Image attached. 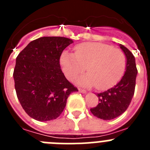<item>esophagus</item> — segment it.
<instances>
[{
    "label": "esophagus",
    "instance_id": "1",
    "mask_svg": "<svg viewBox=\"0 0 150 150\" xmlns=\"http://www.w3.org/2000/svg\"><path fill=\"white\" fill-rule=\"evenodd\" d=\"M79 92H81V93H83V94L86 93V91L85 89H82V88H79Z\"/></svg>",
    "mask_w": 150,
    "mask_h": 150
}]
</instances>
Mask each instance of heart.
Returning a JSON list of instances; mask_svg holds the SVG:
<instances>
[{
	"label": "heart",
	"mask_w": 150,
	"mask_h": 150,
	"mask_svg": "<svg viewBox=\"0 0 150 150\" xmlns=\"http://www.w3.org/2000/svg\"><path fill=\"white\" fill-rule=\"evenodd\" d=\"M60 63L69 79L79 76L77 83L83 86H93L98 90L112 87L120 81L126 67L125 55L120 49L100 43H85L75 47V53L62 52Z\"/></svg>",
	"instance_id": "b5f03b06"
}]
</instances>
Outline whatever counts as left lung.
I'll list each match as a JSON object with an SVG mask.
<instances>
[{
    "label": "left lung",
    "mask_w": 150,
    "mask_h": 150,
    "mask_svg": "<svg viewBox=\"0 0 150 150\" xmlns=\"http://www.w3.org/2000/svg\"><path fill=\"white\" fill-rule=\"evenodd\" d=\"M126 57V67L124 76L119 83L107 91L98 93L99 104L90 109L96 117L104 120H111L120 116L129 106L134 94L137 70L133 54L120 44Z\"/></svg>",
    "instance_id": "left-lung-1"
}]
</instances>
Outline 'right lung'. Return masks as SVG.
<instances>
[{
    "mask_svg": "<svg viewBox=\"0 0 150 150\" xmlns=\"http://www.w3.org/2000/svg\"><path fill=\"white\" fill-rule=\"evenodd\" d=\"M73 42L62 37H43L29 43L17 56L13 72L17 98L34 120H55L70 94L78 91L66 79L59 63L63 50Z\"/></svg>",
    "mask_w": 150,
    "mask_h": 150,
    "instance_id": "1",
    "label": "right lung"
}]
</instances>
